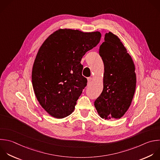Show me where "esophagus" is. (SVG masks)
Wrapping results in <instances>:
<instances>
[{
	"instance_id": "1",
	"label": "esophagus",
	"mask_w": 160,
	"mask_h": 160,
	"mask_svg": "<svg viewBox=\"0 0 160 160\" xmlns=\"http://www.w3.org/2000/svg\"><path fill=\"white\" fill-rule=\"evenodd\" d=\"M88 83L89 84L90 82H91V81H92V78H88Z\"/></svg>"
}]
</instances>
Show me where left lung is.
I'll use <instances>...</instances> for the list:
<instances>
[{"mask_svg": "<svg viewBox=\"0 0 160 160\" xmlns=\"http://www.w3.org/2000/svg\"><path fill=\"white\" fill-rule=\"evenodd\" d=\"M99 55L104 66L103 89L94 106L101 118L119 119L129 109L135 92V66L119 38L111 32L105 34Z\"/></svg>", "mask_w": 160, "mask_h": 160, "instance_id": "obj_1", "label": "left lung"}]
</instances>
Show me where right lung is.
<instances>
[{"label": "right lung", "mask_w": 160, "mask_h": 160, "mask_svg": "<svg viewBox=\"0 0 160 160\" xmlns=\"http://www.w3.org/2000/svg\"><path fill=\"white\" fill-rule=\"evenodd\" d=\"M101 38L98 31L59 29L40 47L32 67V82L38 101L51 116L61 119L74 111L88 82L82 76L81 59Z\"/></svg>", "instance_id": "obj_1"}]
</instances>
